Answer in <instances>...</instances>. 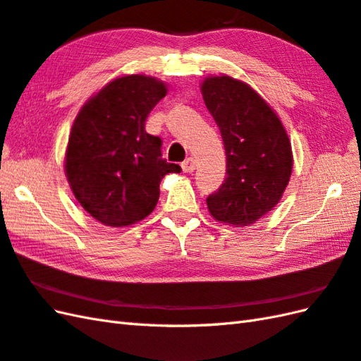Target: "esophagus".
Masks as SVG:
<instances>
[{
    "instance_id": "esophagus-1",
    "label": "esophagus",
    "mask_w": 361,
    "mask_h": 361,
    "mask_svg": "<svg viewBox=\"0 0 361 361\" xmlns=\"http://www.w3.org/2000/svg\"><path fill=\"white\" fill-rule=\"evenodd\" d=\"M181 167H183V171H184V172L192 173V172H194V171L197 169V161H195V158H188V160L181 164Z\"/></svg>"
}]
</instances>
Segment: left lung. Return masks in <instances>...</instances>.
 <instances>
[{
  "label": "left lung",
  "mask_w": 361,
  "mask_h": 361,
  "mask_svg": "<svg viewBox=\"0 0 361 361\" xmlns=\"http://www.w3.org/2000/svg\"><path fill=\"white\" fill-rule=\"evenodd\" d=\"M201 94L219 126L226 178L206 198L215 220L249 226L279 203L292 172V149L279 116L246 82L228 75L206 78Z\"/></svg>",
  "instance_id": "left-lung-1"
}]
</instances>
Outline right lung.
Returning a JSON list of instances; mask_svg holds the SVG:
<instances>
[{"mask_svg": "<svg viewBox=\"0 0 361 361\" xmlns=\"http://www.w3.org/2000/svg\"><path fill=\"white\" fill-rule=\"evenodd\" d=\"M166 92L160 80L126 75L92 97L75 118L66 177L78 203L99 223L121 228L146 219L164 175L181 172L161 158V138L145 129Z\"/></svg>", "mask_w": 361, "mask_h": 361, "instance_id": "right-lung-1", "label": "right lung"}]
</instances>
